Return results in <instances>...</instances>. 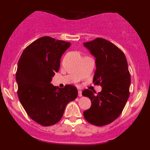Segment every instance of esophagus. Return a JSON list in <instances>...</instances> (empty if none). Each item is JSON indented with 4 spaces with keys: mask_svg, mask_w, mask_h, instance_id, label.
Masks as SVG:
<instances>
[{
    "mask_svg": "<svg viewBox=\"0 0 150 150\" xmlns=\"http://www.w3.org/2000/svg\"><path fill=\"white\" fill-rule=\"evenodd\" d=\"M78 96H79V97H82V91H81L80 89V90H78Z\"/></svg>",
    "mask_w": 150,
    "mask_h": 150,
    "instance_id": "1",
    "label": "esophagus"
}]
</instances>
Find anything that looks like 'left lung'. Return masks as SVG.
Returning <instances> with one entry per match:
<instances>
[{
  "instance_id": "1",
  "label": "left lung",
  "mask_w": 150,
  "mask_h": 150,
  "mask_svg": "<svg viewBox=\"0 0 150 150\" xmlns=\"http://www.w3.org/2000/svg\"><path fill=\"white\" fill-rule=\"evenodd\" d=\"M96 58L93 82L102 89L94 94L85 89L82 95L90 99L92 105L83 112L87 121L96 126L112 123L120 116L130 96V75L124 53L119 48L102 38L84 43Z\"/></svg>"
}]
</instances>
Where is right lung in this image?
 <instances>
[{
    "mask_svg": "<svg viewBox=\"0 0 150 150\" xmlns=\"http://www.w3.org/2000/svg\"><path fill=\"white\" fill-rule=\"evenodd\" d=\"M70 43L50 37L37 39L25 48L18 64V95L26 113L43 126L56 124L61 119L66 105L77 97L76 87L58 89L51 85L59 70L61 58Z\"/></svg>",
    "mask_w": 150,
    "mask_h": 150,
    "instance_id": "add662e5",
    "label": "right lung"
}]
</instances>
